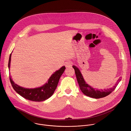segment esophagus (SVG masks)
<instances>
[{"mask_svg":"<svg viewBox=\"0 0 131 131\" xmlns=\"http://www.w3.org/2000/svg\"><path fill=\"white\" fill-rule=\"evenodd\" d=\"M72 65V62L70 61H68L65 63V66L67 67H69Z\"/></svg>","mask_w":131,"mask_h":131,"instance_id":"obj_1","label":"esophagus"}]
</instances>
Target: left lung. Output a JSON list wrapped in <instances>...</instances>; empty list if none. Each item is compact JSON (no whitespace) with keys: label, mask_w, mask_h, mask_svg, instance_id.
I'll return each mask as SVG.
<instances>
[{"label":"left lung","mask_w":131,"mask_h":131,"mask_svg":"<svg viewBox=\"0 0 131 131\" xmlns=\"http://www.w3.org/2000/svg\"><path fill=\"white\" fill-rule=\"evenodd\" d=\"M72 67L74 68V71H75L77 81L81 91L84 95L90 97H92L94 99H100L108 95L112 92H113V91H114V90L116 89V86H117L119 82L121 80V78H120L118 80L117 83H116V84L113 87H112L111 88L104 90H99L94 89L85 82L82 76V73H81L80 70L78 67H77L74 65H73Z\"/></svg>","instance_id":"1"}]
</instances>
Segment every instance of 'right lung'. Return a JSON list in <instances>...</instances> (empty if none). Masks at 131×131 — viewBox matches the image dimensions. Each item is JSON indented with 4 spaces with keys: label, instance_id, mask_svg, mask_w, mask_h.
<instances>
[{
    "label": "right lung",
    "instance_id": "obj_1",
    "mask_svg": "<svg viewBox=\"0 0 131 131\" xmlns=\"http://www.w3.org/2000/svg\"><path fill=\"white\" fill-rule=\"evenodd\" d=\"M11 58V53L10 55L8 63L9 69L10 67ZM65 68L64 66H62L60 69L57 70L52 74L48 79V82L40 87L34 89L25 88L20 86L14 82L10 76H9V78L13 89L21 96L27 100L31 101L42 102L48 99L53 95L58 86L60 77L64 72Z\"/></svg>",
    "mask_w": 131,
    "mask_h": 131
}]
</instances>
